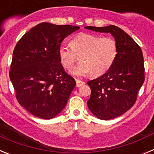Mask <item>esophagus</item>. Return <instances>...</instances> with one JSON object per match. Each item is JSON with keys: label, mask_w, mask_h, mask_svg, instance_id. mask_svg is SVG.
I'll list each match as a JSON object with an SVG mask.
<instances>
[{"label": "esophagus", "mask_w": 154, "mask_h": 154, "mask_svg": "<svg viewBox=\"0 0 154 154\" xmlns=\"http://www.w3.org/2000/svg\"><path fill=\"white\" fill-rule=\"evenodd\" d=\"M75 81H76V87H80L85 84V82L81 81V80H79V79H76Z\"/></svg>", "instance_id": "esophagus-1"}]
</instances>
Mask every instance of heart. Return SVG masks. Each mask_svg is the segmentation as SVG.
Segmentation results:
<instances>
[{"label":"heart","instance_id":"1","mask_svg":"<svg viewBox=\"0 0 154 154\" xmlns=\"http://www.w3.org/2000/svg\"><path fill=\"white\" fill-rule=\"evenodd\" d=\"M117 55L115 39L88 33L76 35L71 41V47L62 45L58 48L61 63L65 69H71L79 57L81 63L70 72L79 77L89 73L95 77L103 75L111 69Z\"/></svg>","mask_w":154,"mask_h":154}]
</instances>
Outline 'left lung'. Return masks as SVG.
Returning <instances> with one entry per match:
<instances>
[{"mask_svg":"<svg viewBox=\"0 0 154 154\" xmlns=\"http://www.w3.org/2000/svg\"><path fill=\"white\" fill-rule=\"evenodd\" d=\"M85 28L111 33L117 43V58L111 69L87 82L91 89L87 102L89 110L100 119H113L125 113L137 101L145 80L142 50L130 35L115 25Z\"/></svg>","mask_w":154,"mask_h":154,"instance_id":"8db88e82","label":"left lung"}]
</instances>
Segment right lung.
I'll use <instances>...</instances> for the list:
<instances>
[{"label": "right lung", "mask_w": 154, "mask_h": 154, "mask_svg": "<svg viewBox=\"0 0 154 154\" xmlns=\"http://www.w3.org/2000/svg\"><path fill=\"white\" fill-rule=\"evenodd\" d=\"M79 27L43 22L17 42L11 64V81L19 104L35 116L50 119L62 112L76 85L61 64L58 48Z\"/></svg>", "instance_id": "obj_1"}]
</instances>
